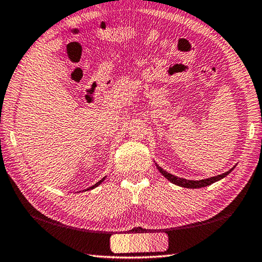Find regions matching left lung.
I'll return each mask as SVG.
<instances>
[{
	"label": "left lung",
	"instance_id": "1",
	"mask_svg": "<svg viewBox=\"0 0 262 262\" xmlns=\"http://www.w3.org/2000/svg\"><path fill=\"white\" fill-rule=\"evenodd\" d=\"M157 168L159 170V172L165 177L167 180H170L171 183H173L174 185H178L181 186V187H186V188H201V187H206L208 185H211L216 183V181H219L221 179H223L224 177H227L230 172L233 170V167L231 170H229L228 172H225L223 174H220V176H215V177H211V178H208V179H202V180H186L184 178H178V177H176L173 174L168 173L165 170H163L161 166H158L156 164Z\"/></svg>",
	"mask_w": 262,
	"mask_h": 262
}]
</instances>
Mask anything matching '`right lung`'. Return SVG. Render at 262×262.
Segmentation results:
<instances>
[{"label":"right lung","instance_id":"right-lung-1","mask_svg":"<svg viewBox=\"0 0 262 262\" xmlns=\"http://www.w3.org/2000/svg\"><path fill=\"white\" fill-rule=\"evenodd\" d=\"M104 180H105V178H103V179H101V180H99V181H98V183H97V184H95L94 186H91V187H90V188H88V190H89V189H92V188H95V187H97V186H99V185H100L101 183H103V181H104Z\"/></svg>","mask_w":262,"mask_h":262}]
</instances>
